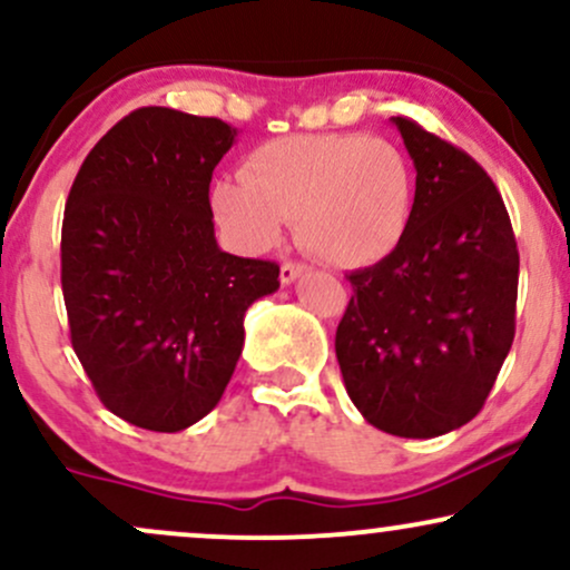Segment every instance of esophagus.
Segmentation results:
<instances>
[{
  "label": "esophagus",
  "mask_w": 570,
  "mask_h": 570,
  "mask_svg": "<svg viewBox=\"0 0 570 570\" xmlns=\"http://www.w3.org/2000/svg\"><path fill=\"white\" fill-rule=\"evenodd\" d=\"M305 271H307V267H305V265H299V263H284V265H281V273H278L281 284H284V286L294 284V281H297L299 276H303Z\"/></svg>",
  "instance_id": "esophagus-1"
}]
</instances>
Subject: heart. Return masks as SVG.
<instances>
[{
  "label": "heart",
  "mask_w": 570,
  "mask_h": 570,
  "mask_svg": "<svg viewBox=\"0 0 570 570\" xmlns=\"http://www.w3.org/2000/svg\"><path fill=\"white\" fill-rule=\"evenodd\" d=\"M412 198L415 176L394 141L316 134L259 144L244 160V176L219 179L208 203L240 252H267L297 219L307 252L335 267H367L402 244Z\"/></svg>",
  "instance_id": "heart-1"
}]
</instances>
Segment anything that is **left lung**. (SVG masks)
Returning <instances> with one entry per match:
<instances>
[{
	"instance_id": "obj_1",
	"label": "left lung",
	"mask_w": 570,
	"mask_h": 570,
	"mask_svg": "<svg viewBox=\"0 0 570 570\" xmlns=\"http://www.w3.org/2000/svg\"><path fill=\"white\" fill-rule=\"evenodd\" d=\"M391 122L415 166L412 217L389 257L348 276L335 351L364 421L431 440L472 421L499 377L520 254L490 176L407 117Z\"/></svg>"
}]
</instances>
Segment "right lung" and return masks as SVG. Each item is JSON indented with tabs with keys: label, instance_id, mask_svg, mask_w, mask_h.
Returning <instances> with one entry per match:
<instances>
[{
	"label": "right lung",
	"instance_id": "right-lung-1",
	"mask_svg": "<svg viewBox=\"0 0 570 570\" xmlns=\"http://www.w3.org/2000/svg\"><path fill=\"white\" fill-rule=\"evenodd\" d=\"M238 130L144 107L90 149L61 230L71 345L98 399L149 431L217 407L244 351L248 305L278 265L222 252L208 185Z\"/></svg>",
	"mask_w": 570,
	"mask_h": 570
}]
</instances>
